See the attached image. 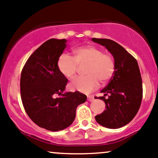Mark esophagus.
<instances>
[{"instance_id":"obj_1","label":"esophagus","mask_w":158,"mask_h":158,"mask_svg":"<svg viewBox=\"0 0 158 158\" xmlns=\"http://www.w3.org/2000/svg\"><path fill=\"white\" fill-rule=\"evenodd\" d=\"M94 100V96H87V100H88V101L91 102V101H93Z\"/></svg>"}]
</instances>
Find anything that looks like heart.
I'll return each instance as SVG.
<instances>
[{
  "label": "heart",
  "instance_id": "heart-1",
  "mask_svg": "<svg viewBox=\"0 0 158 158\" xmlns=\"http://www.w3.org/2000/svg\"><path fill=\"white\" fill-rule=\"evenodd\" d=\"M74 57L67 53L59 56L57 65L60 72L68 79L75 77L78 64L88 63L87 74L79 77L71 83L70 87L73 90L83 93H89L97 88L100 84L105 83L113 75L115 71V61L110 55L104 54L101 48L93 45H86L74 50Z\"/></svg>",
  "mask_w": 158,
  "mask_h": 158
}]
</instances>
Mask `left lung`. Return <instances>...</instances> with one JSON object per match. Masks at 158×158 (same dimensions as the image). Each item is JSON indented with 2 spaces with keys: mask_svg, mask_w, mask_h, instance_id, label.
Segmentation results:
<instances>
[{
  "mask_svg": "<svg viewBox=\"0 0 158 158\" xmlns=\"http://www.w3.org/2000/svg\"><path fill=\"white\" fill-rule=\"evenodd\" d=\"M113 55L115 71L107 86L100 92L103 97L106 110L95 116L96 121L109 128H118L133 119L139 111L142 100V80L135 58L123 46L113 40L93 38ZM108 95L106 99L105 97Z\"/></svg>",
  "mask_w": 158,
  "mask_h": 158,
  "instance_id": "obj_1",
  "label": "left lung"
}]
</instances>
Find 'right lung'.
I'll return each mask as SVG.
<instances>
[{
  "mask_svg": "<svg viewBox=\"0 0 158 158\" xmlns=\"http://www.w3.org/2000/svg\"><path fill=\"white\" fill-rule=\"evenodd\" d=\"M67 40L51 39L40 45L21 72L20 94L29 117L40 127L57 131L71 126L77 106L87 100L79 91L64 93L68 79L57 65Z\"/></svg>",
  "mask_w": 158,
  "mask_h": 158,
  "instance_id": "1",
  "label": "right lung"
}]
</instances>
